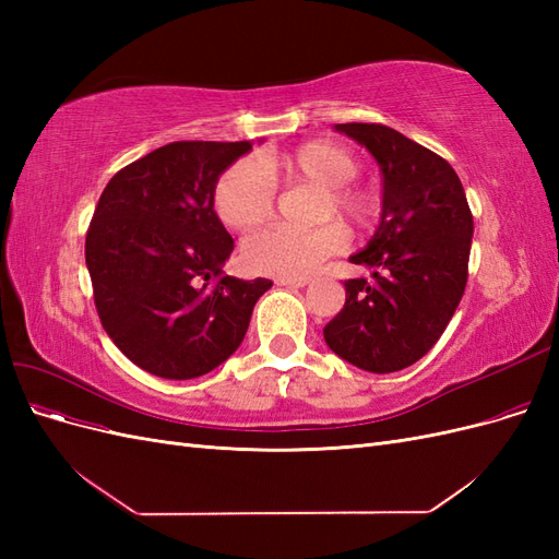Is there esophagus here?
Listing matches in <instances>:
<instances>
[{
	"mask_svg": "<svg viewBox=\"0 0 559 559\" xmlns=\"http://www.w3.org/2000/svg\"><path fill=\"white\" fill-rule=\"evenodd\" d=\"M275 284L277 286H294V289H302V286L310 284V280L308 277H277Z\"/></svg>",
	"mask_w": 559,
	"mask_h": 559,
	"instance_id": "1",
	"label": "esophagus"
}]
</instances>
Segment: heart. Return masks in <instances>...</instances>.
<instances>
[{
	"instance_id": "1",
	"label": "heart",
	"mask_w": 559,
	"mask_h": 559,
	"mask_svg": "<svg viewBox=\"0 0 559 559\" xmlns=\"http://www.w3.org/2000/svg\"><path fill=\"white\" fill-rule=\"evenodd\" d=\"M265 173L321 189L314 222L337 218L347 230H364L378 214V198L349 183L359 175V160L352 151L335 142L314 140L292 154L267 160L265 170L257 160L242 158L222 173L214 189V210L228 228L249 230L273 214L275 186ZM343 247L345 233L335 224L310 230L273 226L249 235L242 242V261L261 275L306 277Z\"/></svg>"
}]
</instances>
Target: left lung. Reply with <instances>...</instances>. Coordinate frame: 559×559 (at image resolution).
Instances as JSON below:
<instances>
[{"instance_id": "8db88e82", "label": "left lung", "mask_w": 559, "mask_h": 559, "mask_svg": "<svg viewBox=\"0 0 559 559\" xmlns=\"http://www.w3.org/2000/svg\"><path fill=\"white\" fill-rule=\"evenodd\" d=\"M382 173L380 224L349 263L370 277L345 282V308L324 329L326 345L368 373L413 366L436 345L468 277L473 216L452 165L378 123H337Z\"/></svg>"}]
</instances>
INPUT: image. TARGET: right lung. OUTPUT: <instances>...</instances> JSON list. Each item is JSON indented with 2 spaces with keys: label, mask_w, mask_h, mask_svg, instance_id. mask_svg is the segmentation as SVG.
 Returning a JSON list of instances; mask_svg holds the SVG:
<instances>
[{
  "label": "right lung",
  "mask_w": 559,
  "mask_h": 559,
  "mask_svg": "<svg viewBox=\"0 0 559 559\" xmlns=\"http://www.w3.org/2000/svg\"><path fill=\"white\" fill-rule=\"evenodd\" d=\"M249 151V142L165 144L99 195L86 235L95 308L114 345L151 376L191 380L222 366L273 286L222 275L235 242L214 189Z\"/></svg>",
  "instance_id": "1"
}]
</instances>
